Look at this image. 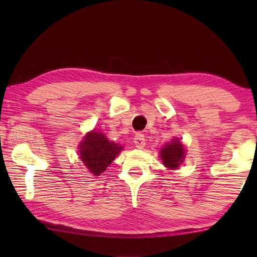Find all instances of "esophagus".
<instances>
[{
    "label": "esophagus",
    "instance_id": "1",
    "mask_svg": "<svg viewBox=\"0 0 257 257\" xmlns=\"http://www.w3.org/2000/svg\"><path fill=\"white\" fill-rule=\"evenodd\" d=\"M134 143L137 147L138 149H143L144 147L146 146V139H145V135L143 133H137L135 136V139H134Z\"/></svg>",
    "mask_w": 257,
    "mask_h": 257
}]
</instances>
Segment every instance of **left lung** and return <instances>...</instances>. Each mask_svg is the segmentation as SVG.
<instances>
[{"label": "left lung", "mask_w": 257, "mask_h": 257, "mask_svg": "<svg viewBox=\"0 0 257 257\" xmlns=\"http://www.w3.org/2000/svg\"><path fill=\"white\" fill-rule=\"evenodd\" d=\"M163 165L169 169H178L184 159V148L182 144L177 139L173 140L171 144L166 145L165 148L160 152Z\"/></svg>", "instance_id": "left-lung-1"}]
</instances>
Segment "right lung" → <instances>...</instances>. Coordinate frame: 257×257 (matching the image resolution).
I'll list each match as a JSON object with an SVG mask.
<instances>
[{
    "mask_svg": "<svg viewBox=\"0 0 257 257\" xmlns=\"http://www.w3.org/2000/svg\"><path fill=\"white\" fill-rule=\"evenodd\" d=\"M121 150V146L110 143L105 135L95 130L87 135L79 146L81 161L95 176L105 171Z\"/></svg>",
    "mask_w": 257,
    "mask_h": 257,
    "instance_id": "add662e5",
    "label": "right lung"
}]
</instances>
